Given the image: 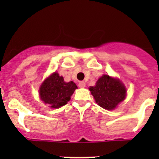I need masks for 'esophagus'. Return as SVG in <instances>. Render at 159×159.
<instances>
[{
  "mask_svg": "<svg viewBox=\"0 0 159 159\" xmlns=\"http://www.w3.org/2000/svg\"><path fill=\"white\" fill-rule=\"evenodd\" d=\"M78 86L80 87V88H85V86H86V84H85L84 81H80L78 84Z\"/></svg>",
  "mask_w": 159,
  "mask_h": 159,
  "instance_id": "obj_1",
  "label": "esophagus"
}]
</instances>
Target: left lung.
Instances as JSON below:
<instances>
[{
    "mask_svg": "<svg viewBox=\"0 0 159 159\" xmlns=\"http://www.w3.org/2000/svg\"><path fill=\"white\" fill-rule=\"evenodd\" d=\"M90 92L96 103L106 110H113L127 96V89L119 79L102 75Z\"/></svg>",
    "mask_w": 159,
    "mask_h": 159,
    "instance_id": "8db88e82",
    "label": "left lung"
}]
</instances>
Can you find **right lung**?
Returning <instances> with one entry per match:
<instances>
[{"label":"right lung","instance_id":"1","mask_svg":"<svg viewBox=\"0 0 159 159\" xmlns=\"http://www.w3.org/2000/svg\"><path fill=\"white\" fill-rule=\"evenodd\" d=\"M76 88L75 83H66L63 76L54 72L42 83L39 94L41 100L50 107L60 108L67 104Z\"/></svg>","mask_w":159,"mask_h":159}]
</instances>
